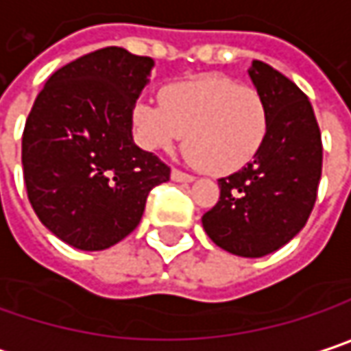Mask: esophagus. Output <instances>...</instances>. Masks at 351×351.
Returning a JSON list of instances; mask_svg holds the SVG:
<instances>
[{
  "mask_svg": "<svg viewBox=\"0 0 351 351\" xmlns=\"http://www.w3.org/2000/svg\"><path fill=\"white\" fill-rule=\"evenodd\" d=\"M171 178H173V180H176V182H193V180H195V176L186 175V173H182V171H178V169H173Z\"/></svg>",
  "mask_w": 351,
  "mask_h": 351,
  "instance_id": "34e87169",
  "label": "esophagus"
}]
</instances>
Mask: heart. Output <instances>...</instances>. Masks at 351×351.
Listing matches in <instances>:
<instances>
[{
	"instance_id": "obj_1",
	"label": "heart",
	"mask_w": 351,
	"mask_h": 351,
	"mask_svg": "<svg viewBox=\"0 0 351 351\" xmlns=\"http://www.w3.org/2000/svg\"><path fill=\"white\" fill-rule=\"evenodd\" d=\"M160 104L141 98L132 108L134 138L148 152H173L186 138L189 158L213 175H231L261 150L269 108L253 86L205 74L160 92Z\"/></svg>"
}]
</instances>
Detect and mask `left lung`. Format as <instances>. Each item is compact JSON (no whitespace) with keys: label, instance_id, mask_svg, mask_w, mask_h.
Listing matches in <instances>:
<instances>
[{"label":"left lung","instance_id":"obj_1","mask_svg":"<svg viewBox=\"0 0 351 351\" xmlns=\"http://www.w3.org/2000/svg\"><path fill=\"white\" fill-rule=\"evenodd\" d=\"M247 74L269 108L267 138L239 173L219 178L221 197L203 215V227L217 247L263 257L293 239L313 208L322 134L307 96L289 78L259 60Z\"/></svg>","mask_w":351,"mask_h":351}]
</instances>
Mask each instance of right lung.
Masks as SVG:
<instances>
[{
  "mask_svg": "<svg viewBox=\"0 0 351 351\" xmlns=\"http://www.w3.org/2000/svg\"><path fill=\"white\" fill-rule=\"evenodd\" d=\"M152 58L124 48L86 53L53 72L21 138L27 199L51 235L102 251L130 235L171 169L132 138V108Z\"/></svg>",
  "mask_w": 351,
  "mask_h": 351,
  "instance_id": "1",
  "label": "right lung"
}]
</instances>
